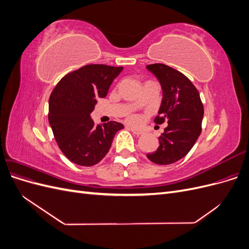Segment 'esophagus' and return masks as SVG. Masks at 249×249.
<instances>
[{
  "mask_svg": "<svg viewBox=\"0 0 249 249\" xmlns=\"http://www.w3.org/2000/svg\"><path fill=\"white\" fill-rule=\"evenodd\" d=\"M127 129L131 130V132H132V133H134L135 135H142V134H143V131H142V130L136 129V127H133V126H127Z\"/></svg>",
  "mask_w": 249,
  "mask_h": 249,
  "instance_id": "esophagus-1",
  "label": "esophagus"
}]
</instances>
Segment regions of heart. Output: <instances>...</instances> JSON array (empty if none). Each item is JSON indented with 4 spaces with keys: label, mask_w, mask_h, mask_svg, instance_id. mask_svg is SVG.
Listing matches in <instances>:
<instances>
[{
    "label": "heart",
    "mask_w": 249,
    "mask_h": 249,
    "mask_svg": "<svg viewBox=\"0 0 249 249\" xmlns=\"http://www.w3.org/2000/svg\"><path fill=\"white\" fill-rule=\"evenodd\" d=\"M130 119L132 120V122H134V120H136V116H134V115H132V116H130Z\"/></svg>",
    "instance_id": "b5f03b06"
}]
</instances>
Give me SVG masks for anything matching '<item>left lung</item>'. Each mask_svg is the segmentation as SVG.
Returning <instances> with one entry per match:
<instances>
[{
    "mask_svg": "<svg viewBox=\"0 0 249 249\" xmlns=\"http://www.w3.org/2000/svg\"><path fill=\"white\" fill-rule=\"evenodd\" d=\"M159 81L162 101L155 123L168 125L159 137L160 145L148 159L160 165L172 164L184 158L193 147L201 132L203 106L197 89L185 74L170 66L146 65Z\"/></svg>",
    "mask_w": 249,
    "mask_h": 249,
    "instance_id": "left-lung-1",
    "label": "left lung"
}]
</instances>
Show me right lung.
Listing matches in <instances>:
<instances>
[{"label": "right lung", "instance_id": "1", "mask_svg": "<svg viewBox=\"0 0 249 249\" xmlns=\"http://www.w3.org/2000/svg\"><path fill=\"white\" fill-rule=\"evenodd\" d=\"M124 67L89 64L67 73L49 100V123L58 146L67 159L92 166L107 155L115 134L124 129L116 122L94 124L90 113L105 97Z\"/></svg>", "mask_w": 249, "mask_h": 249}]
</instances>
